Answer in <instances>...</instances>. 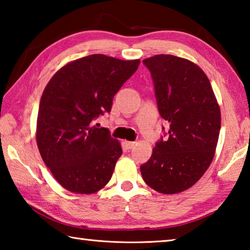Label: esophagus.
I'll return each instance as SVG.
<instances>
[{"mask_svg":"<svg viewBox=\"0 0 250 250\" xmlns=\"http://www.w3.org/2000/svg\"><path fill=\"white\" fill-rule=\"evenodd\" d=\"M134 146H135V142H133V141H125V146L128 147V149H132Z\"/></svg>","mask_w":250,"mask_h":250,"instance_id":"34e87169","label":"esophagus"}]
</instances>
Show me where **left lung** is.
<instances>
[{"mask_svg": "<svg viewBox=\"0 0 250 250\" xmlns=\"http://www.w3.org/2000/svg\"><path fill=\"white\" fill-rule=\"evenodd\" d=\"M153 80L160 116L168 130L140 167L146 183L163 194L191 188L208 168L221 130V110L200 67L173 55L142 62Z\"/></svg>", "mask_w": 250, "mask_h": 250, "instance_id": "left-lung-1", "label": "left lung"}]
</instances>
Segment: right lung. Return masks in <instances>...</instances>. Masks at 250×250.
<instances>
[{
	"instance_id": "add662e5",
	"label": "right lung",
	"mask_w": 250,
	"mask_h": 250,
	"mask_svg": "<svg viewBox=\"0 0 250 250\" xmlns=\"http://www.w3.org/2000/svg\"><path fill=\"white\" fill-rule=\"evenodd\" d=\"M139 64V59L94 54L65 65L49 80L40 103L36 140L62 188L91 194L111 179L122 149L96 120L111 111L113 97Z\"/></svg>"
}]
</instances>
